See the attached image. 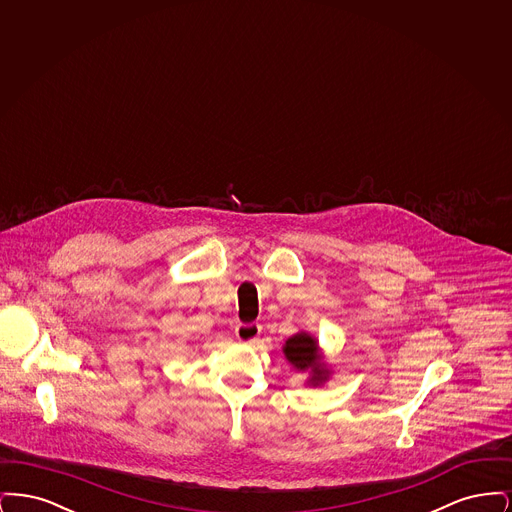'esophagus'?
Listing matches in <instances>:
<instances>
[{
  "instance_id": "obj_1",
  "label": "esophagus",
  "mask_w": 512,
  "mask_h": 512,
  "mask_svg": "<svg viewBox=\"0 0 512 512\" xmlns=\"http://www.w3.org/2000/svg\"><path fill=\"white\" fill-rule=\"evenodd\" d=\"M261 336V326L255 324V322H249V324H238L236 326V338L244 343H253Z\"/></svg>"
}]
</instances>
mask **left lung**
<instances>
[{"label": "left lung", "instance_id": "left-lung-1", "mask_svg": "<svg viewBox=\"0 0 512 512\" xmlns=\"http://www.w3.org/2000/svg\"><path fill=\"white\" fill-rule=\"evenodd\" d=\"M282 351H284L286 361L297 372H307L309 374L307 386L320 388L330 380L332 370H330V366L324 363L320 345H318V340L313 334H309L305 330L293 334L284 343Z\"/></svg>", "mask_w": 512, "mask_h": 512}]
</instances>
